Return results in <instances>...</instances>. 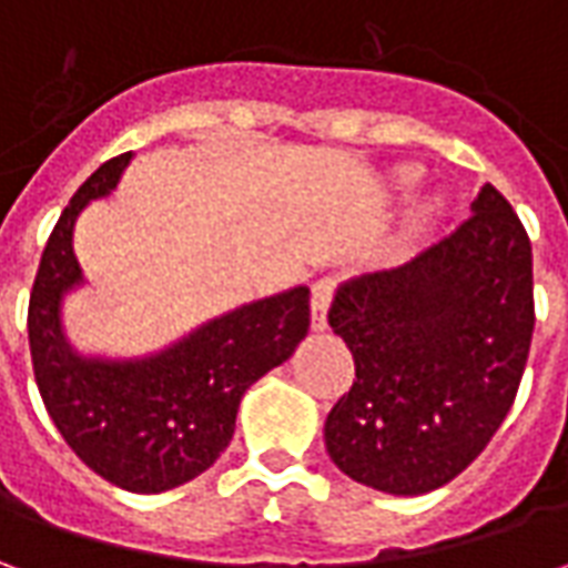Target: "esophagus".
Masks as SVG:
<instances>
[{
  "label": "esophagus",
  "mask_w": 568,
  "mask_h": 568,
  "mask_svg": "<svg viewBox=\"0 0 568 568\" xmlns=\"http://www.w3.org/2000/svg\"><path fill=\"white\" fill-rule=\"evenodd\" d=\"M334 297V280L322 276L313 283V297H310V322H313V332H325L328 328V304Z\"/></svg>",
  "instance_id": "esophagus-1"
}]
</instances>
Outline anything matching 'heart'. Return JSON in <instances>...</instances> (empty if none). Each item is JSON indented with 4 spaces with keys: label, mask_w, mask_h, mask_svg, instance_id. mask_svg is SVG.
Instances as JSON below:
<instances>
[{
    "label": "heart",
    "mask_w": 568,
    "mask_h": 568,
    "mask_svg": "<svg viewBox=\"0 0 568 568\" xmlns=\"http://www.w3.org/2000/svg\"><path fill=\"white\" fill-rule=\"evenodd\" d=\"M417 179H419L417 170H402V173H398V182H402V187H414L417 185Z\"/></svg>",
    "instance_id": "1"
}]
</instances>
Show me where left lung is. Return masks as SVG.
<instances>
[{"label":"left lung","instance_id":"1","mask_svg":"<svg viewBox=\"0 0 568 568\" xmlns=\"http://www.w3.org/2000/svg\"><path fill=\"white\" fill-rule=\"evenodd\" d=\"M328 325L356 362L325 419L332 463L393 496L450 484L511 410L532 344V246L511 203L484 185L456 231L341 283Z\"/></svg>","mask_w":568,"mask_h":568}]
</instances>
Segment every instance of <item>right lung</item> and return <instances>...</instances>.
Returning <instances> with one entry per match:
<instances>
[{
	"instance_id": "right-lung-1",
	"label": "right lung",
	"mask_w": 568,
	"mask_h": 568,
	"mask_svg": "<svg viewBox=\"0 0 568 568\" xmlns=\"http://www.w3.org/2000/svg\"><path fill=\"white\" fill-rule=\"evenodd\" d=\"M130 158L105 161L69 200L39 261L27 328L42 402L75 456L115 487L163 493L222 456L243 393L307 337L310 288L222 313L151 356H81L63 332V297L84 283L72 231L91 200L115 191Z\"/></svg>"
}]
</instances>
